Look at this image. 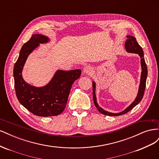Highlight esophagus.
Instances as JSON below:
<instances>
[{"mask_svg":"<svg viewBox=\"0 0 159 159\" xmlns=\"http://www.w3.org/2000/svg\"><path fill=\"white\" fill-rule=\"evenodd\" d=\"M92 68H91V66H86L84 68V73L85 74H88V75H89L91 74V72H92Z\"/></svg>","mask_w":159,"mask_h":159,"instance_id":"obj_1","label":"esophagus"}]
</instances>
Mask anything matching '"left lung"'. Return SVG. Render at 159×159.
I'll list each match as a JSON object with an SVG mask.
<instances>
[{
	"mask_svg": "<svg viewBox=\"0 0 159 159\" xmlns=\"http://www.w3.org/2000/svg\"><path fill=\"white\" fill-rule=\"evenodd\" d=\"M127 38L128 39L125 42V47L126 50L128 52L131 53H134V54H137L139 56L141 57V68H142V72H141V81H140V85H139V92L138 95L135 100L129 105V106L125 109L123 111L119 113H109L106 111L103 110L102 108L99 107L98 105L97 100H96V95H95V82H93V102L96 108L98 109L99 111L105 115H109V116H119V115H121L125 113H127L129 112V111H131L134 106L141 102V99L143 98L144 93H145V87H146V81H147V66L145 63V58H144V54H143V50L142 48L138 44L137 42L136 38L131 36H127Z\"/></svg>",
	"mask_w": 159,
	"mask_h": 159,
	"instance_id": "obj_1",
	"label": "left lung"
}]
</instances>
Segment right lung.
Listing matches in <instances>:
<instances>
[{
    "mask_svg": "<svg viewBox=\"0 0 159 159\" xmlns=\"http://www.w3.org/2000/svg\"><path fill=\"white\" fill-rule=\"evenodd\" d=\"M49 40L42 34H33L22 47L14 64V88L19 102L34 115L40 117L56 116L64 111L71 85L78 79L81 70H58L44 87L36 88L26 84L22 78V71L27 57L39 45Z\"/></svg>",
    "mask_w": 159,
    "mask_h": 159,
    "instance_id": "obj_1",
    "label": "right lung"
}]
</instances>
